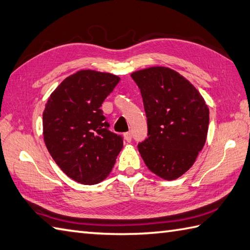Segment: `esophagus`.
Instances as JSON below:
<instances>
[{
    "label": "esophagus",
    "mask_w": 250,
    "mask_h": 250,
    "mask_svg": "<svg viewBox=\"0 0 250 250\" xmlns=\"http://www.w3.org/2000/svg\"><path fill=\"white\" fill-rule=\"evenodd\" d=\"M124 136H125V139L126 142H131V140H132V132H126V133L124 134Z\"/></svg>",
    "instance_id": "34e87169"
}]
</instances>
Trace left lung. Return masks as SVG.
<instances>
[{
    "label": "left lung",
    "mask_w": 250,
    "mask_h": 250,
    "mask_svg": "<svg viewBox=\"0 0 250 250\" xmlns=\"http://www.w3.org/2000/svg\"><path fill=\"white\" fill-rule=\"evenodd\" d=\"M131 77L141 90L147 117L148 137L137 146L141 157L157 176L176 179L204 147L209 109L193 84L171 68L152 66Z\"/></svg>",
    "instance_id": "1"
}]
</instances>
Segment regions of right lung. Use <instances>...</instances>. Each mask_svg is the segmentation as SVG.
I'll return each mask as SVG.
<instances>
[{
	"mask_svg": "<svg viewBox=\"0 0 250 250\" xmlns=\"http://www.w3.org/2000/svg\"><path fill=\"white\" fill-rule=\"evenodd\" d=\"M120 78L82 70L66 77L47 101L44 141L50 156L68 177L99 184L114 167L124 141L108 130L101 106Z\"/></svg>",
	"mask_w": 250,
	"mask_h": 250,
	"instance_id": "1",
	"label": "right lung"
}]
</instances>
